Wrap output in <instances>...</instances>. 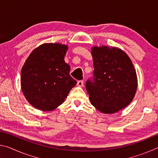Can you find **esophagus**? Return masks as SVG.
Wrapping results in <instances>:
<instances>
[{"instance_id":"34e87169","label":"esophagus","mask_w":158,"mask_h":158,"mask_svg":"<svg viewBox=\"0 0 158 158\" xmlns=\"http://www.w3.org/2000/svg\"><path fill=\"white\" fill-rule=\"evenodd\" d=\"M77 85L79 87L84 86V81H79L78 82H77Z\"/></svg>"}]
</instances>
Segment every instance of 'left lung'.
<instances>
[{
	"mask_svg": "<svg viewBox=\"0 0 158 158\" xmlns=\"http://www.w3.org/2000/svg\"><path fill=\"white\" fill-rule=\"evenodd\" d=\"M93 82L85 88L91 105L104 114H114L129 105L137 89L132 60L124 51L114 47H93Z\"/></svg>",
	"mask_w": 158,
	"mask_h": 158,
	"instance_id": "left-lung-1",
	"label": "left lung"
}]
</instances>
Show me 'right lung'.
<instances>
[{
    "label": "right lung",
    "instance_id": "obj_1",
    "mask_svg": "<svg viewBox=\"0 0 158 158\" xmlns=\"http://www.w3.org/2000/svg\"><path fill=\"white\" fill-rule=\"evenodd\" d=\"M68 47L44 43L31 53L21 73L23 94L39 110H54L63 103L77 81L69 75L70 66L65 62Z\"/></svg>",
    "mask_w": 158,
    "mask_h": 158
}]
</instances>
